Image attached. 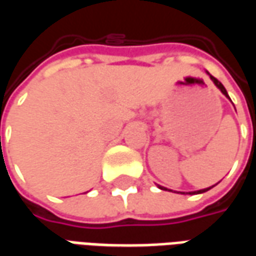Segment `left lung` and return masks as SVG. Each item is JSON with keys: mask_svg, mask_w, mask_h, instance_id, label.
Masks as SVG:
<instances>
[{"mask_svg": "<svg viewBox=\"0 0 256 256\" xmlns=\"http://www.w3.org/2000/svg\"><path fill=\"white\" fill-rule=\"evenodd\" d=\"M208 75H210V74H208ZM210 78H211V80L214 82L215 86H216V88H218V89H220V92H222V93H224V94H225L226 97H228V98L230 100V97H229V94H228V92H226V89H225V88H224V84H220V80H218V79L214 78L212 75H210ZM212 186H215V185H212ZM212 186H210V188H206V189H200V190H196V192H189V194H198V193L207 192V190H210V189L212 188ZM159 188L163 189V190H167V189H166V188H163V186H159Z\"/></svg>", "mask_w": 256, "mask_h": 256, "instance_id": "left-lung-1", "label": "left lung"}]
</instances>
